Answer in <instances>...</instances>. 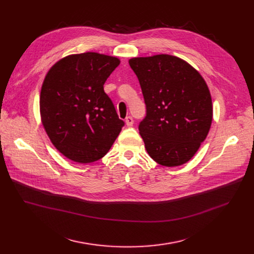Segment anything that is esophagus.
I'll list each match as a JSON object with an SVG mask.
<instances>
[{"instance_id":"esophagus-1","label":"esophagus","mask_w":254,"mask_h":254,"mask_svg":"<svg viewBox=\"0 0 254 254\" xmlns=\"http://www.w3.org/2000/svg\"><path fill=\"white\" fill-rule=\"evenodd\" d=\"M125 122H126V125L128 126V127H131L132 125H133V122H134V121H133V119H132V117H127L126 118V120H125Z\"/></svg>"}]
</instances>
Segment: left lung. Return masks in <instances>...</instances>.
<instances>
[{"label":"left lung","mask_w":254,"mask_h":254,"mask_svg":"<svg viewBox=\"0 0 254 254\" xmlns=\"http://www.w3.org/2000/svg\"><path fill=\"white\" fill-rule=\"evenodd\" d=\"M146 103L139 134L151 158L163 166L189 161L212 124V99L206 81L182 59L157 55L129 60Z\"/></svg>","instance_id":"1"}]
</instances>
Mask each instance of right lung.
I'll list each match as a JSON object with an SVG mask.
<instances>
[{"label":"right lung","mask_w":254,"mask_h":254,"mask_svg":"<svg viewBox=\"0 0 254 254\" xmlns=\"http://www.w3.org/2000/svg\"><path fill=\"white\" fill-rule=\"evenodd\" d=\"M120 60L97 53L71 55L47 72L40 114L57 150L78 163L97 161L110 151L124 121L103 84Z\"/></svg>","instance_id":"right-lung-1"}]
</instances>
